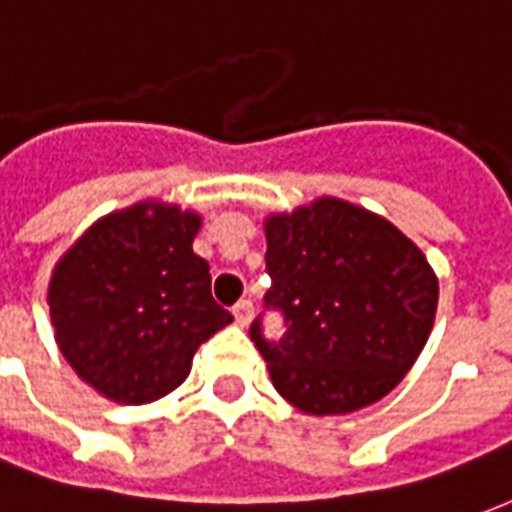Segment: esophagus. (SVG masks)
I'll list each match as a JSON object with an SVG mask.
<instances>
[{
  "mask_svg": "<svg viewBox=\"0 0 512 512\" xmlns=\"http://www.w3.org/2000/svg\"><path fill=\"white\" fill-rule=\"evenodd\" d=\"M233 315H235V323H238V326H246V323L252 321V315H255V304H252L249 299H241L233 307Z\"/></svg>",
  "mask_w": 512,
  "mask_h": 512,
  "instance_id": "obj_1",
  "label": "esophagus"
}]
</instances>
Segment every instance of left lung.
Wrapping results in <instances>:
<instances>
[{"label":"left lung","instance_id":"1","mask_svg":"<svg viewBox=\"0 0 512 512\" xmlns=\"http://www.w3.org/2000/svg\"><path fill=\"white\" fill-rule=\"evenodd\" d=\"M266 310L249 337L277 392L307 414H348L389 395L433 329L439 282L425 255L376 213L323 197L266 222Z\"/></svg>","mask_w":512,"mask_h":512}]
</instances>
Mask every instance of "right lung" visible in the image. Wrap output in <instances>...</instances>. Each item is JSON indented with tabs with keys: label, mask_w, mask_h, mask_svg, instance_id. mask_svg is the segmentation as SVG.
Instances as JSON below:
<instances>
[{
	"label": "right lung",
	"mask_w": 512,
	"mask_h": 512,
	"mask_svg": "<svg viewBox=\"0 0 512 512\" xmlns=\"http://www.w3.org/2000/svg\"><path fill=\"white\" fill-rule=\"evenodd\" d=\"M197 230V213L142 202L93 224L54 268L49 307L62 356L109 400L164 397L189 376L197 348L233 323L191 249Z\"/></svg>",
	"instance_id": "add662e5"
}]
</instances>
